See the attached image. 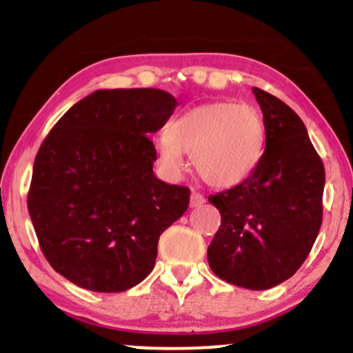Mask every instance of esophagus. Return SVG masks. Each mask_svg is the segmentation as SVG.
I'll use <instances>...</instances> for the list:
<instances>
[{
    "label": "esophagus",
    "instance_id": "1",
    "mask_svg": "<svg viewBox=\"0 0 353 353\" xmlns=\"http://www.w3.org/2000/svg\"><path fill=\"white\" fill-rule=\"evenodd\" d=\"M203 203H205V196H203V194L196 193V191H193V193H191V198H190V206H191V208H196V206H201Z\"/></svg>",
    "mask_w": 353,
    "mask_h": 353
}]
</instances>
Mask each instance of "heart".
Wrapping results in <instances>:
<instances>
[{"instance_id":"1","label":"heart","mask_w":353,"mask_h":353,"mask_svg":"<svg viewBox=\"0 0 353 353\" xmlns=\"http://www.w3.org/2000/svg\"><path fill=\"white\" fill-rule=\"evenodd\" d=\"M266 143L263 114L251 104L208 102L186 110L155 137L160 169L176 179L191 155L194 172L212 188H234L256 170Z\"/></svg>"}]
</instances>
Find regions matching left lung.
I'll return each mask as SVG.
<instances>
[{"label": "left lung", "instance_id": "obj_1", "mask_svg": "<svg viewBox=\"0 0 353 353\" xmlns=\"http://www.w3.org/2000/svg\"><path fill=\"white\" fill-rule=\"evenodd\" d=\"M252 92L266 124L265 152L244 183L208 198L222 215L208 265L232 285L266 290L311 252L323 222L325 165L301 117L275 95Z\"/></svg>", "mask_w": 353, "mask_h": 353}]
</instances>
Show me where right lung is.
Returning a JSON list of instances; mask_svg holds the SVG:
<instances>
[{"instance_id": "right-lung-1", "label": "right lung", "mask_w": 353, "mask_h": 353, "mask_svg": "<svg viewBox=\"0 0 353 353\" xmlns=\"http://www.w3.org/2000/svg\"><path fill=\"white\" fill-rule=\"evenodd\" d=\"M177 101L159 88L95 90L39 148L27 206L49 265L92 292L147 279L157 244L184 215L190 190L157 179V133Z\"/></svg>"}]
</instances>
